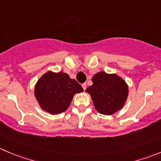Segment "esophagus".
Returning a JSON list of instances; mask_svg holds the SVG:
<instances>
[{
    "instance_id": "obj_1",
    "label": "esophagus",
    "mask_w": 161,
    "mask_h": 161,
    "mask_svg": "<svg viewBox=\"0 0 161 161\" xmlns=\"http://www.w3.org/2000/svg\"><path fill=\"white\" fill-rule=\"evenodd\" d=\"M82 88H83V90H85L86 89V83H82Z\"/></svg>"
}]
</instances>
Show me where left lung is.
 I'll return each mask as SVG.
<instances>
[{
  "mask_svg": "<svg viewBox=\"0 0 161 161\" xmlns=\"http://www.w3.org/2000/svg\"><path fill=\"white\" fill-rule=\"evenodd\" d=\"M92 82L93 85L86 91L90 94L100 113L112 115L122 108L128 95V87L121 78L101 71L94 75Z\"/></svg>",
  "mask_w": 161,
  "mask_h": 161,
  "instance_id": "1",
  "label": "left lung"
}]
</instances>
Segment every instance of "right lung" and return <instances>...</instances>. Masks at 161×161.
<instances>
[{
    "label": "right lung",
    "mask_w": 161,
    "mask_h": 161,
    "mask_svg": "<svg viewBox=\"0 0 161 161\" xmlns=\"http://www.w3.org/2000/svg\"><path fill=\"white\" fill-rule=\"evenodd\" d=\"M83 89L64 72H47L37 81L34 94L42 108L51 114L64 112L76 93Z\"/></svg>",
    "instance_id": "1"
}]
</instances>
